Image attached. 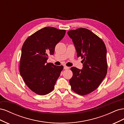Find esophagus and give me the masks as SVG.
I'll list each match as a JSON object with an SVG mask.
<instances>
[{"label": "esophagus", "mask_w": 124, "mask_h": 124, "mask_svg": "<svg viewBox=\"0 0 124 124\" xmlns=\"http://www.w3.org/2000/svg\"><path fill=\"white\" fill-rule=\"evenodd\" d=\"M63 69H65V70H67V69H69V67H67V66H65L64 67H63Z\"/></svg>", "instance_id": "1"}]
</instances>
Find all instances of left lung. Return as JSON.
I'll return each instance as SVG.
<instances>
[{
	"instance_id": "1",
	"label": "left lung",
	"mask_w": 124,
	"mask_h": 124,
	"mask_svg": "<svg viewBox=\"0 0 124 124\" xmlns=\"http://www.w3.org/2000/svg\"><path fill=\"white\" fill-rule=\"evenodd\" d=\"M72 39L77 57L83 59L80 70L72 67L73 76L69 80L72 91L82 96L98 87L107 73V48L103 41L89 30L80 28L68 31Z\"/></svg>"
}]
</instances>
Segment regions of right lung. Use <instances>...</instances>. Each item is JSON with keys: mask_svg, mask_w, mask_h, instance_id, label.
Segmentation results:
<instances>
[{"mask_svg": "<svg viewBox=\"0 0 124 124\" xmlns=\"http://www.w3.org/2000/svg\"><path fill=\"white\" fill-rule=\"evenodd\" d=\"M65 30L46 27L29 36L22 48L21 76L28 88L39 95H46L54 88L63 69L46 61L53 55L56 45L65 36Z\"/></svg>", "mask_w": 124, "mask_h": 124, "instance_id": "1", "label": "right lung"}]
</instances>
